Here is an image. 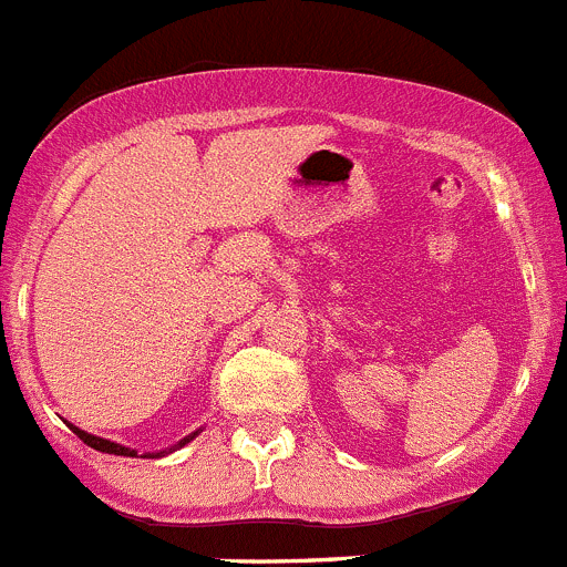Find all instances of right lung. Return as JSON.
Returning <instances> with one entry per match:
<instances>
[{"label": "right lung", "mask_w": 567, "mask_h": 567, "mask_svg": "<svg viewBox=\"0 0 567 567\" xmlns=\"http://www.w3.org/2000/svg\"><path fill=\"white\" fill-rule=\"evenodd\" d=\"M71 426V423H69ZM71 432H74L76 437H80L82 443H87V446L91 449H96V452H104V454H118V457H135V449H126V446H118V443H113V441H104V437H96V435H87V432H82V430H76V426H71ZM199 435V432H194V435H188V437H183V441L177 443V446L174 449H183L185 443H190L194 441V437ZM163 454L166 452H157V454H150V457H163Z\"/></svg>", "instance_id": "add662e5"}]
</instances>
